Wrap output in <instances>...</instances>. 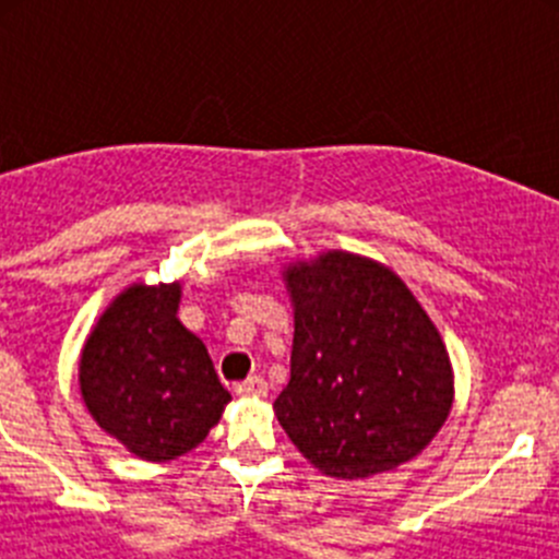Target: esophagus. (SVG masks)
<instances>
[{"label":"esophagus","instance_id":"obj_1","mask_svg":"<svg viewBox=\"0 0 559 559\" xmlns=\"http://www.w3.org/2000/svg\"><path fill=\"white\" fill-rule=\"evenodd\" d=\"M235 392L243 394V397H265V392H269V383H265L263 374H251V378L235 383Z\"/></svg>","mask_w":559,"mask_h":559}]
</instances>
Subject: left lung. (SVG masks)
Segmentation results:
<instances>
[{
    "instance_id": "left-lung-1",
    "label": "left lung",
    "mask_w": 559,
    "mask_h": 559,
    "mask_svg": "<svg viewBox=\"0 0 559 559\" xmlns=\"http://www.w3.org/2000/svg\"><path fill=\"white\" fill-rule=\"evenodd\" d=\"M290 380L276 419L335 478L394 471L437 437L453 400L445 344L397 274L347 251L285 271Z\"/></svg>"
}]
</instances>
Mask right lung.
<instances>
[{
	"label": "right lung",
	"mask_w": 559,
	"mask_h": 559,
	"mask_svg": "<svg viewBox=\"0 0 559 559\" xmlns=\"http://www.w3.org/2000/svg\"><path fill=\"white\" fill-rule=\"evenodd\" d=\"M179 285H133L114 299L81 355V392L97 426L147 462L204 442L231 394L204 341L179 322Z\"/></svg>",
	"instance_id": "add662e5"
}]
</instances>
